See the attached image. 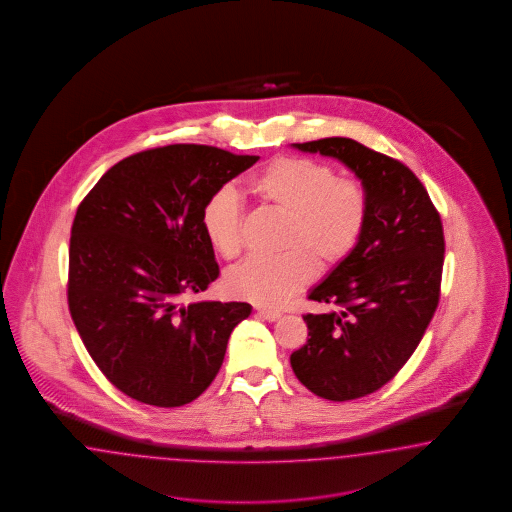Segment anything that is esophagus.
Instances as JSON below:
<instances>
[{
    "label": "esophagus",
    "mask_w": 512,
    "mask_h": 512,
    "mask_svg": "<svg viewBox=\"0 0 512 512\" xmlns=\"http://www.w3.org/2000/svg\"><path fill=\"white\" fill-rule=\"evenodd\" d=\"M257 315L259 317H263V319H266V321H278L279 317H281V313L276 310H264V308H257Z\"/></svg>",
    "instance_id": "1"
}]
</instances>
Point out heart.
I'll return each mask as SVG.
<instances>
[{
    "label": "heart",
    "instance_id": "obj_1",
    "mask_svg": "<svg viewBox=\"0 0 512 512\" xmlns=\"http://www.w3.org/2000/svg\"><path fill=\"white\" fill-rule=\"evenodd\" d=\"M261 201L289 216L279 255H249L229 270L231 295L259 306H279L300 291L315 272L343 263L357 249L370 214L368 193L355 178H340L334 167L310 157H278L249 180ZM244 202L223 187L202 206V231L223 259L242 249Z\"/></svg>",
    "mask_w": 512,
    "mask_h": 512
}]
</instances>
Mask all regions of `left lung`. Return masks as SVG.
Listing matches in <instances>:
<instances>
[{
    "label": "left lung",
    "mask_w": 512,
    "mask_h": 512,
    "mask_svg": "<svg viewBox=\"0 0 512 512\" xmlns=\"http://www.w3.org/2000/svg\"><path fill=\"white\" fill-rule=\"evenodd\" d=\"M293 146L340 159L368 193L360 244L308 296L330 310L304 315L310 338L291 355L298 381L313 394L357 400L402 370L434 317L443 223L426 187L402 161L345 137Z\"/></svg>",
    "instance_id": "1"
}]
</instances>
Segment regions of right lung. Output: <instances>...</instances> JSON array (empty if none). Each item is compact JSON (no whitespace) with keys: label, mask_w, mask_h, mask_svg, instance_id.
I'll list each match as a JSON object with an SVG mask.
<instances>
[{"label":"right lung","mask_w":512,"mask_h":512,"mask_svg":"<svg viewBox=\"0 0 512 512\" xmlns=\"http://www.w3.org/2000/svg\"><path fill=\"white\" fill-rule=\"evenodd\" d=\"M259 161L216 146L129 155L78 204L67 302L97 368L118 390L180 407L214 381L246 302H186L219 276L202 206Z\"/></svg>","instance_id":"right-lung-1"}]
</instances>
